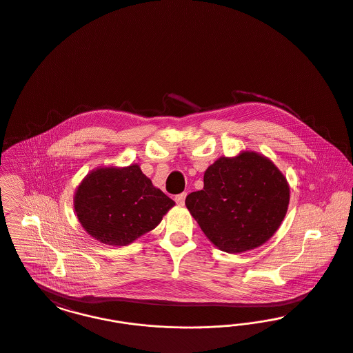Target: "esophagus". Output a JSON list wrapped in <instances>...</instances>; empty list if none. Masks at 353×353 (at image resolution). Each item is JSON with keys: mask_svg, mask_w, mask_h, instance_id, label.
I'll list each match as a JSON object with an SVG mask.
<instances>
[{"mask_svg": "<svg viewBox=\"0 0 353 353\" xmlns=\"http://www.w3.org/2000/svg\"><path fill=\"white\" fill-rule=\"evenodd\" d=\"M185 197H186V193H180V194H177V196H176V199H174V200H176V203H177V205H184L185 203Z\"/></svg>", "mask_w": 353, "mask_h": 353, "instance_id": "34e87169", "label": "esophagus"}]
</instances>
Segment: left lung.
Returning <instances> with one entry per match:
<instances>
[{
	"label": "left lung",
	"mask_w": 353,
	"mask_h": 353,
	"mask_svg": "<svg viewBox=\"0 0 353 353\" xmlns=\"http://www.w3.org/2000/svg\"><path fill=\"white\" fill-rule=\"evenodd\" d=\"M290 188L274 163L256 152L219 157L205 170L203 189L185 205L219 250L238 254L268 242L281 226Z\"/></svg>",
	"instance_id": "left-lung-1"
}]
</instances>
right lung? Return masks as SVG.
I'll list each match as a JSON object with an SVG mask.
<instances>
[{"label":"right lung","instance_id":"add662e5","mask_svg":"<svg viewBox=\"0 0 353 353\" xmlns=\"http://www.w3.org/2000/svg\"><path fill=\"white\" fill-rule=\"evenodd\" d=\"M174 206L137 164L98 168L84 177L74 209L84 230L111 246H125L153 230Z\"/></svg>","mask_w":353,"mask_h":353}]
</instances>
